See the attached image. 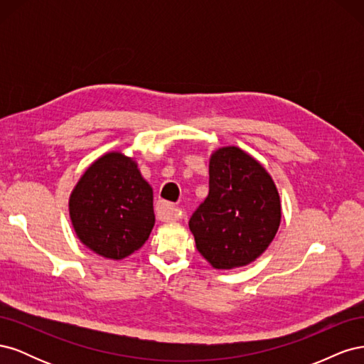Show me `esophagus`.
Returning <instances> with one entry per match:
<instances>
[{"label": "esophagus", "instance_id": "1", "mask_svg": "<svg viewBox=\"0 0 364 364\" xmlns=\"http://www.w3.org/2000/svg\"><path fill=\"white\" fill-rule=\"evenodd\" d=\"M156 215L162 222H171V220H178L181 217V209L173 203L159 200L156 205Z\"/></svg>", "mask_w": 364, "mask_h": 364}]
</instances>
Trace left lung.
Returning <instances> with one entry per match:
<instances>
[{
	"label": "left lung",
	"mask_w": 364,
	"mask_h": 364,
	"mask_svg": "<svg viewBox=\"0 0 364 364\" xmlns=\"http://www.w3.org/2000/svg\"><path fill=\"white\" fill-rule=\"evenodd\" d=\"M281 223L277 186L262 165L238 147L209 161V193L190 218L196 247L215 269L255 261Z\"/></svg>",
	"instance_id": "left-lung-1"
}]
</instances>
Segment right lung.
Here are the masks:
<instances>
[{"label": "right lung", "mask_w": 364, "mask_h": 364, "mask_svg": "<svg viewBox=\"0 0 364 364\" xmlns=\"http://www.w3.org/2000/svg\"><path fill=\"white\" fill-rule=\"evenodd\" d=\"M70 215L86 247L106 258L123 259L146 243L155 225L151 186L130 158L107 153L75 185Z\"/></svg>", "instance_id": "obj_1"}]
</instances>
